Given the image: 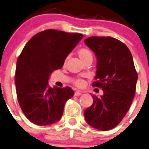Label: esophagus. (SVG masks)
<instances>
[{
    "instance_id": "1",
    "label": "esophagus",
    "mask_w": 149,
    "mask_h": 149,
    "mask_svg": "<svg viewBox=\"0 0 149 149\" xmlns=\"http://www.w3.org/2000/svg\"><path fill=\"white\" fill-rule=\"evenodd\" d=\"M81 95V92H79V91L75 92V94H74L75 96H79V95Z\"/></svg>"
}]
</instances>
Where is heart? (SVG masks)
<instances>
[{
	"label": "heart",
	"instance_id": "b5f03b06",
	"mask_svg": "<svg viewBox=\"0 0 149 149\" xmlns=\"http://www.w3.org/2000/svg\"><path fill=\"white\" fill-rule=\"evenodd\" d=\"M78 55H79V58L81 59V60L83 62H85L87 59H93V54H92L91 51L89 49L85 48H80V49L78 51ZM67 59H65V62H66ZM74 84L76 87H84V84H85V81L81 79H77L74 81Z\"/></svg>",
	"mask_w": 149,
	"mask_h": 149
}]
</instances>
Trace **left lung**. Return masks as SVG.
Instances as JSON below:
<instances>
[{"instance_id":"obj_1","label":"left lung","mask_w":149,"mask_h":149,"mask_svg":"<svg viewBox=\"0 0 149 149\" xmlns=\"http://www.w3.org/2000/svg\"><path fill=\"white\" fill-rule=\"evenodd\" d=\"M84 43L97 58L96 81L92 86L104 92L99 98L92 95L93 103L84 110V118L92 127L107 131L120 123L131 107L137 73L131 52L120 40L90 37Z\"/></svg>"}]
</instances>
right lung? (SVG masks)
I'll use <instances>...</instances> for the list:
<instances>
[{"label":"right lung","instance_id":"1","mask_svg":"<svg viewBox=\"0 0 149 149\" xmlns=\"http://www.w3.org/2000/svg\"><path fill=\"white\" fill-rule=\"evenodd\" d=\"M82 37L78 33L42 31L31 37L19 56L15 72L17 96L24 115L34 124L57 122L66 101L74 95L70 87H51L48 81L53 71L62 68Z\"/></svg>","mask_w":149,"mask_h":149}]
</instances>
